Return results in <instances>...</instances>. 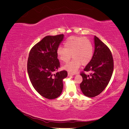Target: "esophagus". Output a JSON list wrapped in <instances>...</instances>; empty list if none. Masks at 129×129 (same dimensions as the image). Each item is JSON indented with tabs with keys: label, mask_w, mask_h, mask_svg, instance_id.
Masks as SVG:
<instances>
[{
	"label": "esophagus",
	"mask_w": 129,
	"mask_h": 129,
	"mask_svg": "<svg viewBox=\"0 0 129 129\" xmlns=\"http://www.w3.org/2000/svg\"><path fill=\"white\" fill-rule=\"evenodd\" d=\"M68 75L69 76H73V75H74V74L73 73H71V72H68Z\"/></svg>",
	"instance_id": "obj_1"
}]
</instances>
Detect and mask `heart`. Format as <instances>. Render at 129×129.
I'll list each match as a JSON object with an SVG mask.
<instances>
[{
    "instance_id": "1",
    "label": "heart",
    "mask_w": 129,
    "mask_h": 129,
    "mask_svg": "<svg viewBox=\"0 0 129 129\" xmlns=\"http://www.w3.org/2000/svg\"><path fill=\"white\" fill-rule=\"evenodd\" d=\"M57 55L63 63L68 62L72 55V61L63 66V68L74 72L77 71L81 64L85 66L91 61L93 56L92 45L87 38L77 36L70 37L64 42V48H57Z\"/></svg>"
}]
</instances>
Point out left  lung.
<instances>
[{
  "mask_svg": "<svg viewBox=\"0 0 129 129\" xmlns=\"http://www.w3.org/2000/svg\"><path fill=\"white\" fill-rule=\"evenodd\" d=\"M95 51L89 63L81 72L82 82L80 86L83 94L93 97L102 92L110 81L114 71V60L110 50L97 37H94Z\"/></svg>",
  "mask_w": 129,
  "mask_h": 129,
  "instance_id": "8db88e82",
  "label": "left lung"
}]
</instances>
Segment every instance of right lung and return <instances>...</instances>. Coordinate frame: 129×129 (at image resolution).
Returning <instances> with one entry per match:
<instances>
[{
  "label": "right lung",
  "instance_id": "obj_1",
  "mask_svg": "<svg viewBox=\"0 0 129 129\" xmlns=\"http://www.w3.org/2000/svg\"><path fill=\"white\" fill-rule=\"evenodd\" d=\"M63 34L46 36L30 49L27 61V72L34 88L42 96L55 99L63 90L66 71L57 72L60 67L57 49Z\"/></svg>",
  "mask_w": 129,
  "mask_h": 129
}]
</instances>
